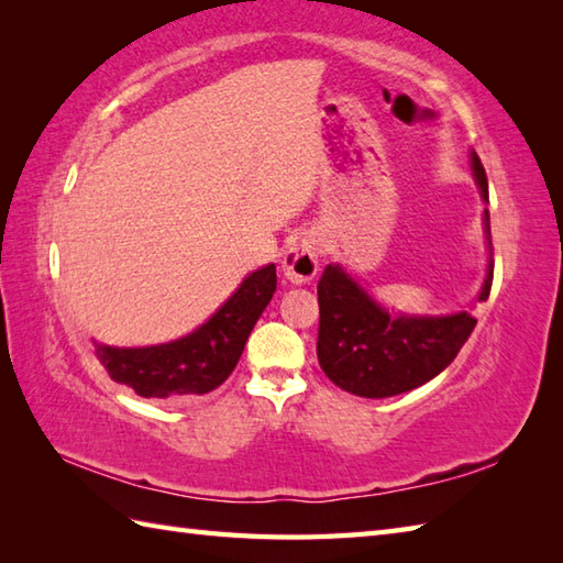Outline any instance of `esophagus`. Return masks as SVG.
<instances>
[{"label": "esophagus", "mask_w": 563, "mask_h": 563, "mask_svg": "<svg viewBox=\"0 0 563 563\" xmlns=\"http://www.w3.org/2000/svg\"><path fill=\"white\" fill-rule=\"evenodd\" d=\"M319 242L312 234L295 236L283 256V275L292 285H307L319 271Z\"/></svg>", "instance_id": "34e87169"}]
</instances>
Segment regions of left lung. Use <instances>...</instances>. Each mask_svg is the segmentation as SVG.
Returning <instances> with one entry per match:
<instances>
[{
	"label": "left lung",
	"mask_w": 563,
	"mask_h": 563,
	"mask_svg": "<svg viewBox=\"0 0 563 563\" xmlns=\"http://www.w3.org/2000/svg\"><path fill=\"white\" fill-rule=\"evenodd\" d=\"M472 172L482 200L488 202V181L482 159L472 150ZM484 234L492 256V218L484 210ZM494 263L488 258L486 278L476 300L492 292ZM317 357L324 375L355 397L385 399L411 391L438 377L476 327L470 312L454 314H394L361 288L349 271L331 263L321 273Z\"/></svg>",
	"instance_id": "8db88e82"
}]
</instances>
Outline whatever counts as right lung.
Here are the masks:
<instances>
[{"mask_svg": "<svg viewBox=\"0 0 563 563\" xmlns=\"http://www.w3.org/2000/svg\"><path fill=\"white\" fill-rule=\"evenodd\" d=\"M275 285V266L268 263L249 273L230 300L196 331L145 349H115L93 341L99 363L109 369L113 382L133 387L145 399H188L208 394L232 375Z\"/></svg>", "mask_w": 563, "mask_h": 563, "instance_id": "1", "label": "right lung"}]
</instances>
